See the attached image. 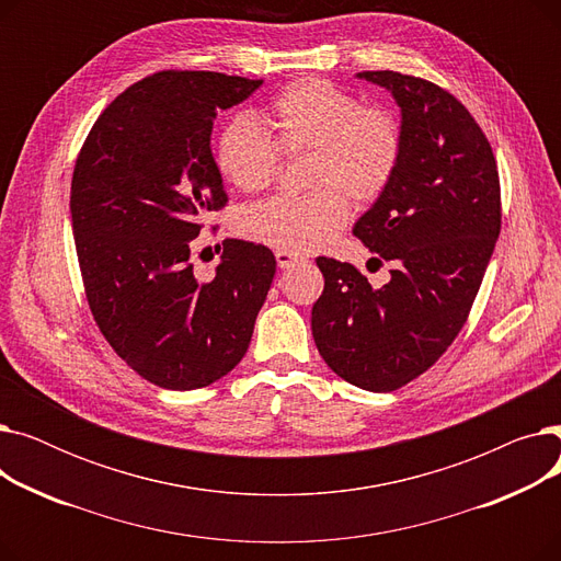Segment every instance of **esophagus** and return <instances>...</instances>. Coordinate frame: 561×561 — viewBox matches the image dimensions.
Instances as JSON below:
<instances>
[{"label":"esophagus","instance_id":"obj_1","mask_svg":"<svg viewBox=\"0 0 561 561\" xmlns=\"http://www.w3.org/2000/svg\"><path fill=\"white\" fill-rule=\"evenodd\" d=\"M275 259H277V265H279L282 271H284V268H290V265H296V263L300 261V256H298V254L284 252V250H277V252H275Z\"/></svg>","mask_w":561,"mask_h":561}]
</instances>
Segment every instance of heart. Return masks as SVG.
<instances>
[{
    "mask_svg": "<svg viewBox=\"0 0 561 561\" xmlns=\"http://www.w3.org/2000/svg\"><path fill=\"white\" fill-rule=\"evenodd\" d=\"M273 136L245 115L222 127L216 163L225 180L243 193L268 188L282 165V152H311L309 186L302 197L279 195L245 209L239 231L275 250L302 254L325 248L350 220L355 202H375L396 176L402 131L396 117L362 106L355 95L328 79L305 77L288 83L265 111Z\"/></svg>",
    "mask_w": 561,
    "mask_h": 561,
    "instance_id": "obj_1",
    "label": "heart"
}]
</instances>
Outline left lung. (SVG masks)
<instances>
[{
    "label": "left lung",
    "instance_id": "1",
    "mask_svg": "<svg viewBox=\"0 0 561 561\" xmlns=\"http://www.w3.org/2000/svg\"><path fill=\"white\" fill-rule=\"evenodd\" d=\"M357 77L400 106V165L352 229L393 271L373 288L355 265L318 256L325 290L311 332L339 377L387 393L425 373L463 328L500 233V180L476 117L444 88L393 70Z\"/></svg>",
    "mask_w": 561,
    "mask_h": 561
}]
</instances>
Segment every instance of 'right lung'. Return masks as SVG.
Instances as JSON below:
<instances>
[{
    "instance_id": "1",
    "label": "right lung",
    "mask_w": 561,
    "mask_h": 561,
    "mask_svg": "<svg viewBox=\"0 0 561 561\" xmlns=\"http://www.w3.org/2000/svg\"><path fill=\"white\" fill-rule=\"evenodd\" d=\"M261 83L145 77L104 108L77 157L70 214L88 305L117 355L161 389L209 387L239 364L275 277V254L239 239L222 243L211 279L188 261L202 220L227 202L216 115Z\"/></svg>"
}]
</instances>
